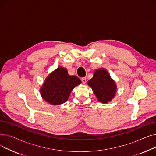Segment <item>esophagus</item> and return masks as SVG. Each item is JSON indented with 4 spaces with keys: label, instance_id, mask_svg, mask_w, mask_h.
<instances>
[{
    "label": "esophagus",
    "instance_id": "1",
    "mask_svg": "<svg viewBox=\"0 0 156 156\" xmlns=\"http://www.w3.org/2000/svg\"><path fill=\"white\" fill-rule=\"evenodd\" d=\"M81 81H82V83H83V84H85L86 82H87V78H86V77L82 78H81Z\"/></svg>",
    "mask_w": 156,
    "mask_h": 156
}]
</instances>
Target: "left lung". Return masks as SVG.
Returning a JSON list of instances; mask_svg holds the SVG:
<instances>
[{
	"label": "left lung",
	"instance_id": "1",
	"mask_svg": "<svg viewBox=\"0 0 156 156\" xmlns=\"http://www.w3.org/2000/svg\"><path fill=\"white\" fill-rule=\"evenodd\" d=\"M88 85L92 88L99 101L104 104L110 102L116 93V83L104 68L95 71L94 77L88 80Z\"/></svg>",
	"mask_w": 156,
	"mask_h": 156
}]
</instances>
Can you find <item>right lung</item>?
Instances as JSON below:
<instances>
[{
    "label": "right lung",
    "instance_id": "right-lung-1",
    "mask_svg": "<svg viewBox=\"0 0 156 156\" xmlns=\"http://www.w3.org/2000/svg\"><path fill=\"white\" fill-rule=\"evenodd\" d=\"M81 83L78 77L69 75L66 69L59 67L45 79L40 94L49 104L59 105L67 101L73 88Z\"/></svg>",
    "mask_w": 156,
    "mask_h": 156
}]
</instances>
